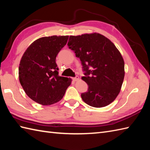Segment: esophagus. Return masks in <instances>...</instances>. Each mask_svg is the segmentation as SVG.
I'll use <instances>...</instances> for the list:
<instances>
[{"mask_svg": "<svg viewBox=\"0 0 150 150\" xmlns=\"http://www.w3.org/2000/svg\"><path fill=\"white\" fill-rule=\"evenodd\" d=\"M72 79H73V81H79V76H75V77H73V78H72Z\"/></svg>", "mask_w": 150, "mask_h": 150, "instance_id": "34e87169", "label": "esophagus"}]
</instances>
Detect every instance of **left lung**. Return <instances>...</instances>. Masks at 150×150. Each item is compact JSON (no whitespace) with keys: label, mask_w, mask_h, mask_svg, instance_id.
Returning <instances> with one entry per match:
<instances>
[{"label":"left lung","mask_w":150,"mask_h":150,"mask_svg":"<svg viewBox=\"0 0 150 150\" xmlns=\"http://www.w3.org/2000/svg\"><path fill=\"white\" fill-rule=\"evenodd\" d=\"M68 45L81 61L88 85L81 93L84 103L95 108L106 106L119 95L124 77V62L116 46L99 33L70 36Z\"/></svg>","instance_id":"obj_1"}]
</instances>
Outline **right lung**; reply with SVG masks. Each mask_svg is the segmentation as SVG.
<instances>
[{"instance_id": "1", "label": "right lung", "mask_w": 150, "mask_h": 150, "mask_svg": "<svg viewBox=\"0 0 150 150\" xmlns=\"http://www.w3.org/2000/svg\"><path fill=\"white\" fill-rule=\"evenodd\" d=\"M69 36L42 37L28 47L18 68L19 81L25 93L44 106L55 104L62 98L71 84L70 78L60 77L56 57Z\"/></svg>"}]
</instances>
